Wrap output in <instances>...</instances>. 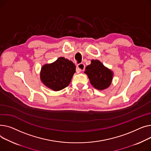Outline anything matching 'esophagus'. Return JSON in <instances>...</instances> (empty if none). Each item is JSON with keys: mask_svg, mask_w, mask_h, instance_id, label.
Instances as JSON below:
<instances>
[{"mask_svg": "<svg viewBox=\"0 0 151 151\" xmlns=\"http://www.w3.org/2000/svg\"><path fill=\"white\" fill-rule=\"evenodd\" d=\"M85 65L83 63H79L77 66V70L78 72H81L82 70H83L85 69Z\"/></svg>", "mask_w": 151, "mask_h": 151, "instance_id": "obj_1", "label": "esophagus"}]
</instances>
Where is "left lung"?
I'll return each mask as SVG.
<instances>
[{
  "mask_svg": "<svg viewBox=\"0 0 151 151\" xmlns=\"http://www.w3.org/2000/svg\"><path fill=\"white\" fill-rule=\"evenodd\" d=\"M85 73L89 77L91 84L96 89L103 90L107 88L111 83L113 73L97 60H91V64L86 67Z\"/></svg>",
  "mask_w": 151,
  "mask_h": 151,
  "instance_id": "obj_1",
  "label": "left lung"
}]
</instances>
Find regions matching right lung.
Returning <instances> with one entry per match:
<instances>
[{
    "label": "right lung",
    "mask_w": 151,
    "mask_h": 151,
    "mask_svg": "<svg viewBox=\"0 0 151 151\" xmlns=\"http://www.w3.org/2000/svg\"><path fill=\"white\" fill-rule=\"evenodd\" d=\"M75 72L76 66L71 61L60 57L53 63L44 65L40 77L46 86L60 91L69 85Z\"/></svg>",
    "instance_id": "obj_1"
}]
</instances>
